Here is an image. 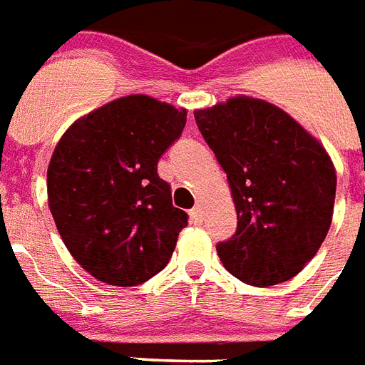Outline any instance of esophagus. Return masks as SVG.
Instances as JSON below:
<instances>
[{
  "label": "esophagus",
  "instance_id": "1",
  "mask_svg": "<svg viewBox=\"0 0 365 365\" xmlns=\"http://www.w3.org/2000/svg\"><path fill=\"white\" fill-rule=\"evenodd\" d=\"M190 219H192L194 223H202V207L200 205L190 210Z\"/></svg>",
  "mask_w": 365,
  "mask_h": 365
}]
</instances>
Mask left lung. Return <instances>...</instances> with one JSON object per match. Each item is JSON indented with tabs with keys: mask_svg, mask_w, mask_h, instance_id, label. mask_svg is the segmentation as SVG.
<instances>
[{
	"mask_svg": "<svg viewBox=\"0 0 365 365\" xmlns=\"http://www.w3.org/2000/svg\"><path fill=\"white\" fill-rule=\"evenodd\" d=\"M194 119L227 173L237 232L219 242L225 269L254 287L289 281L327 237L336 173L325 148L269 101L237 96Z\"/></svg>",
	"mask_w": 365,
	"mask_h": 365,
	"instance_id": "left-lung-1",
	"label": "left lung"
}]
</instances>
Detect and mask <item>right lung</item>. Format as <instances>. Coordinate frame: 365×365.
<instances>
[{
  "mask_svg": "<svg viewBox=\"0 0 365 365\" xmlns=\"http://www.w3.org/2000/svg\"><path fill=\"white\" fill-rule=\"evenodd\" d=\"M186 109L134 94L75 120L48 167V202L63 242L98 281L136 287L173 256L188 215L158 161L182 134Z\"/></svg>",
  "mask_w": 365,
  "mask_h": 365,
  "instance_id": "right-lung-1",
  "label": "right lung"
}]
</instances>
